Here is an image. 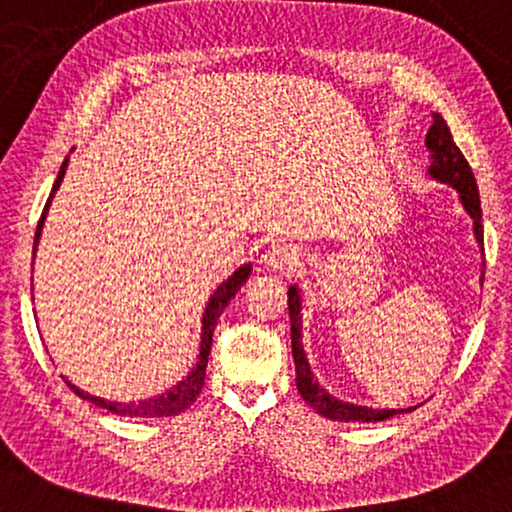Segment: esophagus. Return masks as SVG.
Listing matches in <instances>:
<instances>
[{"label":"esophagus","instance_id":"1","mask_svg":"<svg viewBox=\"0 0 512 512\" xmlns=\"http://www.w3.org/2000/svg\"><path fill=\"white\" fill-rule=\"evenodd\" d=\"M299 264V255L292 246H271L266 250L262 257V266L266 271H276V273H290L294 266Z\"/></svg>","mask_w":512,"mask_h":512}]
</instances>
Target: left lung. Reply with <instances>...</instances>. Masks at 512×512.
Returning a JSON list of instances; mask_svg holds the SVG:
<instances>
[{
  "instance_id": "obj_1",
  "label": "left lung",
  "mask_w": 512,
  "mask_h": 512,
  "mask_svg": "<svg viewBox=\"0 0 512 512\" xmlns=\"http://www.w3.org/2000/svg\"><path fill=\"white\" fill-rule=\"evenodd\" d=\"M424 146H427L431 153L429 155L431 164L427 169L429 178L431 181L443 183L452 187V190H457L462 208L473 220V234H475V241H478L480 253H485L478 183H475V176L469 167V162H466V157L462 155V150H459L455 146V141H452V134L448 125H445L441 113H434V125L429 127ZM482 278H485V271H482L480 276V287H482ZM287 308H290V322H292V357H294V369H297V390L315 413L338 422H383L387 417L410 413V410L417 408V406L371 408V406H359V403L341 401L338 397H334V394H329L325 387L315 380L311 364H308L304 343H301V329H304V322H301V292L297 285H292L290 290H287Z\"/></svg>"
}]
</instances>
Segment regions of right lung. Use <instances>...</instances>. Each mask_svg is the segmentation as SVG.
<instances>
[{
	"mask_svg": "<svg viewBox=\"0 0 512 512\" xmlns=\"http://www.w3.org/2000/svg\"><path fill=\"white\" fill-rule=\"evenodd\" d=\"M67 164H69V157L62 162L60 171H57V178L53 183V190H50V197L46 201V206H43V213H41V220L37 225V234H34V248H32V264H34V255H37V248H39V239H41V232H43V222H46V215H48V208H50V201H53L55 192L60 190V183L64 174H67ZM250 271H253V264H243L236 269L232 276L227 280H222L218 285V290L211 294V299H208V304L204 308V315H201V341H199V355H197V364L192 366V371L187 373V376L181 380V383H176L171 390H167L164 394H157V397H150V399H143V401H129V403H120V401H109V399H102V397H95V394H88L83 390H78L74 383H69L67 378H64V383H67L71 390H74L78 397L95 403L99 408H106L111 410L115 415H127V417H169V415H178L183 413L185 408H190L194 401H197L201 387H204V378H206V364H208V352H211V343H213V331L215 325H218V318L225 311L229 301L236 297V292L241 290L243 285H246V280L250 276Z\"/></svg>",
	"mask_w": 512,
	"mask_h": 512,
	"instance_id": "right-lung-1",
	"label": "right lung"
}]
</instances>
